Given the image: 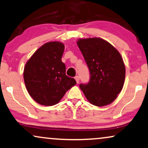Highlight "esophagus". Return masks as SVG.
<instances>
[{"mask_svg": "<svg viewBox=\"0 0 148 148\" xmlns=\"http://www.w3.org/2000/svg\"><path fill=\"white\" fill-rule=\"evenodd\" d=\"M75 79L76 80L77 83H79V79H80V77H79V76L77 75V76L75 77Z\"/></svg>", "mask_w": 148, "mask_h": 148, "instance_id": "obj_1", "label": "esophagus"}]
</instances>
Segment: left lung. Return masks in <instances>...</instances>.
<instances>
[{"mask_svg": "<svg viewBox=\"0 0 148 148\" xmlns=\"http://www.w3.org/2000/svg\"><path fill=\"white\" fill-rule=\"evenodd\" d=\"M77 45L89 69L90 80L79 87L91 104L112 103L123 88L125 66L118 51L100 38L79 39Z\"/></svg>", "mask_w": 148, "mask_h": 148, "instance_id": "obj_1", "label": "left lung"}]
</instances>
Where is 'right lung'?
<instances>
[{
  "instance_id": "obj_1",
  "label": "right lung",
  "mask_w": 148,
  "mask_h": 148,
  "mask_svg": "<svg viewBox=\"0 0 148 148\" xmlns=\"http://www.w3.org/2000/svg\"><path fill=\"white\" fill-rule=\"evenodd\" d=\"M64 45L49 42L36 50L25 65L24 79L26 89L36 103L45 106L57 104L66 91L76 84L66 75L62 62Z\"/></svg>"
}]
</instances>
